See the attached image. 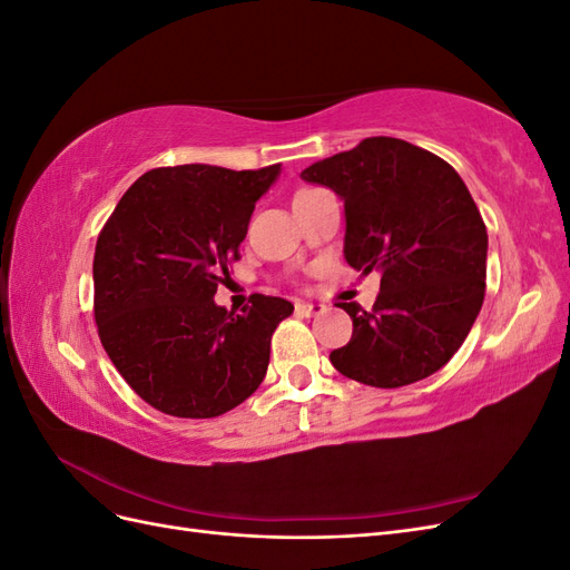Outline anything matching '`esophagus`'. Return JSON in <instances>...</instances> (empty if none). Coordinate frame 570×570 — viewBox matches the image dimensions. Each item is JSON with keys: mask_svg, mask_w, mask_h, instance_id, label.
Masks as SVG:
<instances>
[{"mask_svg": "<svg viewBox=\"0 0 570 570\" xmlns=\"http://www.w3.org/2000/svg\"><path fill=\"white\" fill-rule=\"evenodd\" d=\"M295 308H297V314L299 316H316V314H321V312H325V306L323 304H314V302H297L295 304Z\"/></svg>", "mask_w": 570, "mask_h": 570, "instance_id": "obj_1", "label": "esophagus"}]
</instances>
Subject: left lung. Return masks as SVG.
<instances>
[{
	"mask_svg": "<svg viewBox=\"0 0 570 570\" xmlns=\"http://www.w3.org/2000/svg\"><path fill=\"white\" fill-rule=\"evenodd\" d=\"M344 202V258L381 271L371 312L340 302L354 333L331 352L333 366L371 387H402L440 371L463 344L485 299L488 230L461 176L396 137L302 170Z\"/></svg>",
	"mask_w": 570,
	"mask_h": 570,
	"instance_id": "1",
	"label": "left lung"
}]
</instances>
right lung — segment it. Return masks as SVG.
Instances as JSON below:
<instances>
[{
	"label": "right lung",
	"instance_id": "add662e5",
	"mask_svg": "<svg viewBox=\"0 0 570 570\" xmlns=\"http://www.w3.org/2000/svg\"><path fill=\"white\" fill-rule=\"evenodd\" d=\"M278 176L281 164L147 170L97 237L99 340L124 381L168 416H220L264 381L273 331L295 306L252 295L233 314L214 295L239 258L254 204Z\"/></svg>",
	"mask_w": 570,
	"mask_h": 570
}]
</instances>
